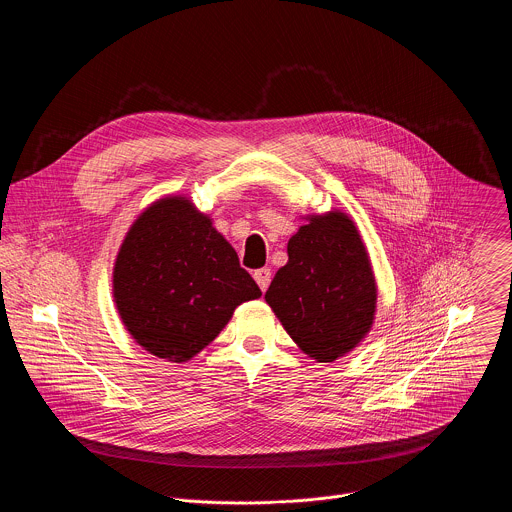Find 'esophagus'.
Instances as JSON below:
<instances>
[{
	"instance_id": "1",
	"label": "esophagus",
	"mask_w": 512,
	"mask_h": 512,
	"mask_svg": "<svg viewBox=\"0 0 512 512\" xmlns=\"http://www.w3.org/2000/svg\"><path fill=\"white\" fill-rule=\"evenodd\" d=\"M254 280H256V284L260 286V290L266 292L268 286H270V280H272V272H270L268 268H260V270L254 272Z\"/></svg>"
}]
</instances>
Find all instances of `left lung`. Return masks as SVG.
Returning <instances> with one entry per match:
<instances>
[{"label": "left lung", "instance_id": "1", "mask_svg": "<svg viewBox=\"0 0 512 512\" xmlns=\"http://www.w3.org/2000/svg\"><path fill=\"white\" fill-rule=\"evenodd\" d=\"M266 301L297 347L319 363L353 351L372 327L376 284L363 238L345 213L309 217L288 242Z\"/></svg>", "mask_w": 512, "mask_h": 512}]
</instances>
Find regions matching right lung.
I'll return each instance as SVG.
<instances>
[{
  "instance_id": "1",
  "label": "right lung",
  "mask_w": 512,
  "mask_h": 512,
  "mask_svg": "<svg viewBox=\"0 0 512 512\" xmlns=\"http://www.w3.org/2000/svg\"><path fill=\"white\" fill-rule=\"evenodd\" d=\"M112 284L136 343L173 363L201 353L240 303L262 295L234 248L185 197L155 201L130 226Z\"/></svg>"
}]
</instances>
